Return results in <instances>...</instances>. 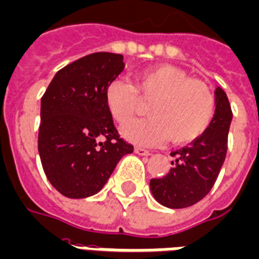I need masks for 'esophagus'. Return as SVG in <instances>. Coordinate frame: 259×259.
Segmentation results:
<instances>
[{
  "label": "esophagus",
  "instance_id": "obj_1",
  "mask_svg": "<svg viewBox=\"0 0 259 259\" xmlns=\"http://www.w3.org/2000/svg\"><path fill=\"white\" fill-rule=\"evenodd\" d=\"M135 153L138 155H145V157H149L151 154L149 150H145V149H142V147H135Z\"/></svg>",
  "mask_w": 259,
  "mask_h": 259
}]
</instances>
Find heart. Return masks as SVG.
<instances>
[{
    "label": "heart",
    "mask_w": 259,
    "mask_h": 259,
    "mask_svg": "<svg viewBox=\"0 0 259 259\" xmlns=\"http://www.w3.org/2000/svg\"><path fill=\"white\" fill-rule=\"evenodd\" d=\"M135 83L122 79L110 80L104 100L110 116L125 122L137 108L138 95L151 100L146 113L121 127V135L138 146H154L165 138L183 145L199 138L214 116V97L201 80L191 79L187 72L172 65H159L135 73Z\"/></svg>",
    "instance_id": "heart-1"
}]
</instances>
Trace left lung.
I'll list each match as a JSON object with an SVG mask.
<instances>
[{
	"label": "left lung",
	"instance_id": "1",
	"mask_svg": "<svg viewBox=\"0 0 259 259\" xmlns=\"http://www.w3.org/2000/svg\"><path fill=\"white\" fill-rule=\"evenodd\" d=\"M215 110L210 125L191 145L172 151V168L164 178L151 179L155 201L169 209L195 205L207 195L224 164L232 110L221 87L214 91Z\"/></svg>",
	"mask_w": 259,
	"mask_h": 259
}]
</instances>
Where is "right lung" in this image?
I'll use <instances>...</instances> for the list:
<instances>
[{
	"label": "right lung",
	"instance_id": "right-lung-1",
	"mask_svg": "<svg viewBox=\"0 0 259 259\" xmlns=\"http://www.w3.org/2000/svg\"><path fill=\"white\" fill-rule=\"evenodd\" d=\"M124 67L121 54L84 56L60 69L40 100V162L50 184L67 198L100 192L118 161L134 151L104 100L108 83Z\"/></svg>",
	"mask_w": 259,
	"mask_h": 259
}]
</instances>
